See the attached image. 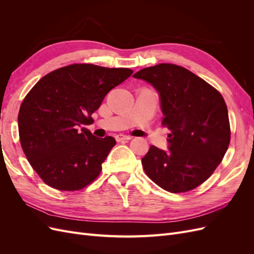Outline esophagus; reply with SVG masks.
Wrapping results in <instances>:
<instances>
[{
    "mask_svg": "<svg viewBox=\"0 0 254 254\" xmlns=\"http://www.w3.org/2000/svg\"><path fill=\"white\" fill-rule=\"evenodd\" d=\"M132 136L131 135H125V134H117L115 135V140L118 142H122V141H128L131 140Z\"/></svg>",
    "mask_w": 254,
    "mask_h": 254,
    "instance_id": "1",
    "label": "esophagus"
}]
</instances>
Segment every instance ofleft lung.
Masks as SVG:
<instances>
[{"label": "left lung", "mask_w": 254, "mask_h": 254, "mask_svg": "<svg viewBox=\"0 0 254 254\" xmlns=\"http://www.w3.org/2000/svg\"><path fill=\"white\" fill-rule=\"evenodd\" d=\"M160 93L162 125L170 129V151L151 145L144 171L160 188L184 193L200 186L216 170L229 147L231 130L219 92L188 68L160 64L133 75Z\"/></svg>", "instance_id": "left-lung-1"}]
</instances>
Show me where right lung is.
Instances as JSON below:
<instances>
[{
	"label": "right lung",
	"mask_w": 254,
	"mask_h": 254,
	"mask_svg": "<svg viewBox=\"0 0 254 254\" xmlns=\"http://www.w3.org/2000/svg\"><path fill=\"white\" fill-rule=\"evenodd\" d=\"M133 73L127 67L74 64L38 81L20 107L19 136L29 164L49 187L78 190L93 182L113 146L87 128L107 93Z\"/></svg>",
	"instance_id": "add662e5"
}]
</instances>
